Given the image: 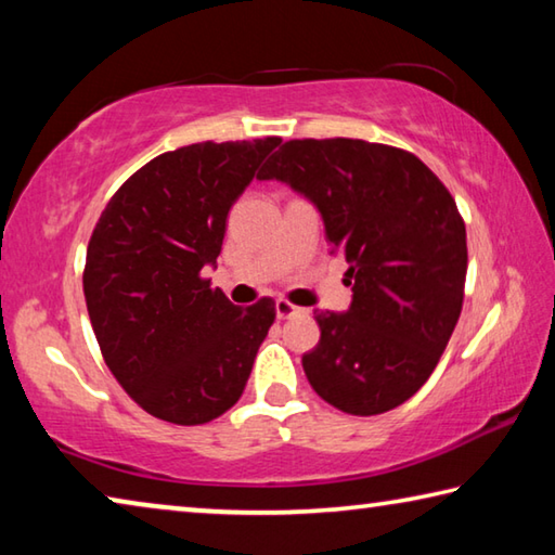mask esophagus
I'll list each match as a JSON object with an SVG mask.
<instances>
[{"label":"esophagus","mask_w":555,"mask_h":555,"mask_svg":"<svg viewBox=\"0 0 555 555\" xmlns=\"http://www.w3.org/2000/svg\"><path fill=\"white\" fill-rule=\"evenodd\" d=\"M298 311H300V308L291 304V300H286V298H279L276 300V318H279V321H286V318L296 315Z\"/></svg>","instance_id":"34e87169"}]
</instances>
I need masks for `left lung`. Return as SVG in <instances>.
I'll use <instances>...</instances> for the list:
<instances>
[{
    "mask_svg": "<svg viewBox=\"0 0 555 555\" xmlns=\"http://www.w3.org/2000/svg\"><path fill=\"white\" fill-rule=\"evenodd\" d=\"M257 178L311 198L350 264V311H315L311 387L352 416L401 406L434 374L463 311L467 240L453 195L406 149L343 137L291 139Z\"/></svg>",
    "mask_w": 555,
    "mask_h": 555,
    "instance_id": "left-lung-1",
    "label": "left lung"
}]
</instances>
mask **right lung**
Returning <instances> with one entry per match:
<instances>
[{
  "instance_id": "add662e5",
  "label": "right lung",
  "mask_w": 555,
  "mask_h": 555,
  "mask_svg": "<svg viewBox=\"0 0 555 555\" xmlns=\"http://www.w3.org/2000/svg\"><path fill=\"white\" fill-rule=\"evenodd\" d=\"M279 137L166 152L112 195L88 244L82 291L100 352L152 416L201 426L247 387L276 306L240 308L203 267L222 249L232 203Z\"/></svg>"
}]
</instances>
